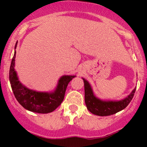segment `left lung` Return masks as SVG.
<instances>
[{
	"label": "left lung",
	"mask_w": 147,
	"mask_h": 147,
	"mask_svg": "<svg viewBox=\"0 0 147 147\" xmlns=\"http://www.w3.org/2000/svg\"><path fill=\"white\" fill-rule=\"evenodd\" d=\"M83 81L85 85V102L87 108L90 113L99 116L113 115L124 110L132 99L136 90V88L128 96L120 101H103L96 97L91 86L87 80L83 79Z\"/></svg>",
	"instance_id": "left-lung-1"
}]
</instances>
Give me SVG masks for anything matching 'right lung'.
Returning a JSON list of instances; mask_svg holds the SVG:
<instances>
[{
    "label": "right lung",
    "instance_id": "right-lung-1",
    "mask_svg": "<svg viewBox=\"0 0 147 147\" xmlns=\"http://www.w3.org/2000/svg\"><path fill=\"white\" fill-rule=\"evenodd\" d=\"M17 47V43L15 49ZM16 51L11 59L9 69V81L11 89L18 102L26 110L37 113H49L57 108L65 97L68 83L75 76H62L59 80L54 92H37L23 85L15 71Z\"/></svg>",
    "mask_w": 147,
    "mask_h": 147
}]
</instances>
